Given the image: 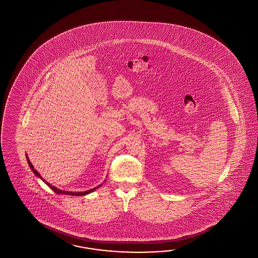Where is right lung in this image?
Listing matches in <instances>:
<instances>
[{"label":"right lung","instance_id":"add662e5","mask_svg":"<svg viewBox=\"0 0 258 258\" xmlns=\"http://www.w3.org/2000/svg\"><path fill=\"white\" fill-rule=\"evenodd\" d=\"M27 159H28V164H29V166H30V168H31V170H33L34 173H35V174H36V175L38 176V177H39V178H40V179H41V180H42V181H43L44 182H45V183H46V184H47V185H48V186H49V188H50V189H51V190H53V191H54V192H56V194H63V195H71V196H77V197H78V196H85V195H88V194H89V192H93V191H95V190H96V189H97V188H99V187L100 186V185H101V184H100V185H99V186L95 187V188H93V189H91V190H88V191H86V192H68V191H61V190H59V189H57V188H56V187L52 186V185H51V184H49V182H48V181H45V180H44L43 178H42V177H41V176H40V174H39V172H38V171H37V170H35V169H34L33 165L31 164V162H30V161H29V160H28V157H27Z\"/></svg>","mask_w":258,"mask_h":258}]
</instances>
